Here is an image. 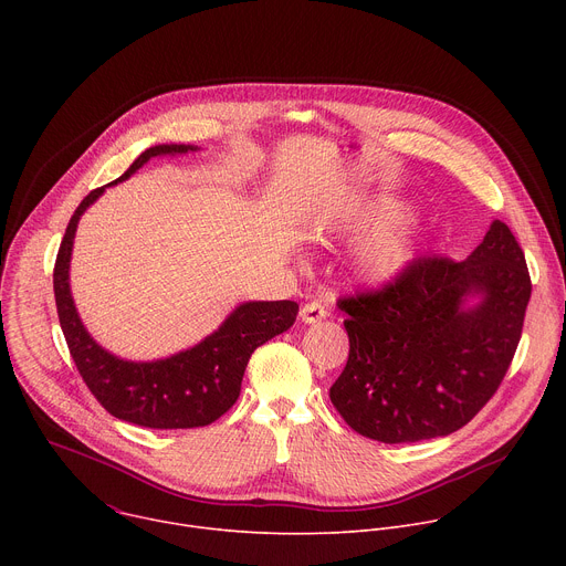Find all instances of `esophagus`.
Masks as SVG:
<instances>
[{"label": "esophagus", "instance_id": "obj_1", "mask_svg": "<svg viewBox=\"0 0 566 566\" xmlns=\"http://www.w3.org/2000/svg\"><path fill=\"white\" fill-rule=\"evenodd\" d=\"M327 315H329V311H327V306L322 304L319 300H311V302H306V304L300 308V317H302V322H306V325H315V322L325 319Z\"/></svg>", "mask_w": 566, "mask_h": 566}]
</instances>
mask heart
I'll list each match as a JSON object with an SVG mask.
<instances>
[{
    "label": "heart",
    "mask_w": 566,
    "mask_h": 566,
    "mask_svg": "<svg viewBox=\"0 0 566 566\" xmlns=\"http://www.w3.org/2000/svg\"><path fill=\"white\" fill-rule=\"evenodd\" d=\"M408 258V244L406 239L382 230L376 237L369 239V244L363 251V262L374 273H389L398 269Z\"/></svg>",
    "instance_id": "1"
}]
</instances>
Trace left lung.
I'll list each match as a JSON object with an SVG mask.
<instances>
[{"label": "left lung", "mask_w": 566, "mask_h": 566, "mask_svg": "<svg viewBox=\"0 0 566 566\" xmlns=\"http://www.w3.org/2000/svg\"><path fill=\"white\" fill-rule=\"evenodd\" d=\"M472 292L484 300L463 312ZM528 297L524 251L500 219L463 262L423 255L378 289L340 295L349 358L332 402L352 430L382 443L457 432L500 389Z\"/></svg>", "instance_id": "8db88e82"}]
</instances>
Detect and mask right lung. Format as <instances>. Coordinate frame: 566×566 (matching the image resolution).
Masks as SVG:
<instances>
[{
    "instance_id": "obj_1",
    "label": "right lung",
    "mask_w": 566,
    "mask_h": 566,
    "mask_svg": "<svg viewBox=\"0 0 566 566\" xmlns=\"http://www.w3.org/2000/svg\"><path fill=\"white\" fill-rule=\"evenodd\" d=\"M190 145H156L145 149L129 170L116 179L125 181L151 156L179 154ZM105 188L92 190L75 208L53 269V291L60 327L71 358L90 391L116 419L154 428H201L226 415L241 391L251 354L286 332L297 315V302H247L237 306L223 325L197 347L156 363H127L98 347L80 322L69 291V258L80 214Z\"/></svg>"
}]
</instances>
